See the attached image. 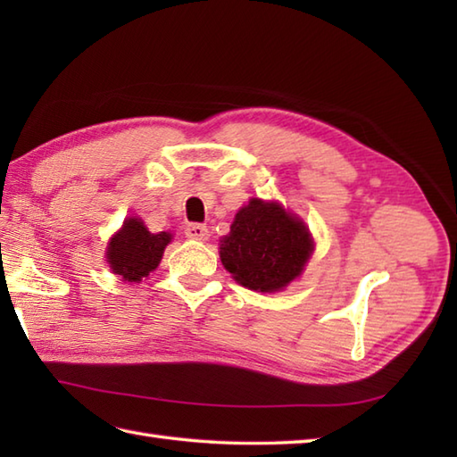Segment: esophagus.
I'll use <instances>...</instances> for the list:
<instances>
[{
  "label": "esophagus",
  "instance_id": "obj_1",
  "mask_svg": "<svg viewBox=\"0 0 457 457\" xmlns=\"http://www.w3.org/2000/svg\"><path fill=\"white\" fill-rule=\"evenodd\" d=\"M184 234H187L188 239H196V241H208L210 237V231L206 226H202V223H190L184 229Z\"/></svg>",
  "mask_w": 457,
  "mask_h": 457
}]
</instances>
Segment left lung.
<instances>
[{
  "label": "left lung",
  "mask_w": 457,
  "mask_h": 457,
  "mask_svg": "<svg viewBox=\"0 0 457 457\" xmlns=\"http://www.w3.org/2000/svg\"><path fill=\"white\" fill-rule=\"evenodd\" d=\"M314 251L304 221L278 202L251 198L220 244L221 265L241 287L277 293L303 275Z\"/></svg>",
  "instance_id": "8db88e82"
}]
</instances>
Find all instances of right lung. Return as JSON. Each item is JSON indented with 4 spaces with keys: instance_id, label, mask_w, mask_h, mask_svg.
<instances>
[{
    "instance_id": "add662e5",
    "label": "right lung",
    "mask_w": 457,
    "mask_h": 457,
    "mask_svg": "<svg viewBox=\"0 0 457 457\" xmlns=\"http://www.w3.org/2000/svg\"><path fill=\"white\" fill-rule=\"evenodd\" d=\"M170 239L169 231L151 234L141 218H128L118 234L110 239L105 259L115 275L128 283H139L159 267Z\"/></svg>"
}]
</instances>
